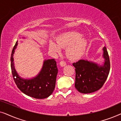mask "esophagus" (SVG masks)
I'll return each instance as SVG.
<instances>
[{
  "label": "esophagus",
  "instance_id": "1",
  "mask_svg": "<svg viewBox=\"0 0 121 121\" xmlns=\"http://www.w3.org/2000/svg\"><path fill=\"white\" fill-rule=\"evenodd\" d=\"M66 64H67V63H66L65 62H64V61H60V65L61 67H64V66L66 65Z\"/></svg>",
  "mask_w": 121,
  "mask_h": 121
}]
</instances>
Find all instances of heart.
Segmentation results:
<instances>
[{
    "label": "heart",
    "instance_id": "heart-1",
    "mask_svg": "<svg viewBox=\"0 0 121 121\" xmlns=\"http://www.w3.org/2000/svg\"><path fill=\"white\" fill-rule=\"evenodd\" d=\"M82 36V34L75 31L63 33L56 38V43L49 42V50L59 53L60 48H65L67 57L72 60H78L84 55L88 43L87 39Z\"/></svg>",
    "mask_w": 121,
    "mask_h": 121
}]
</instances>
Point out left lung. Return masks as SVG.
<instances>
[{"mask_svg":"<svg viewBox=\"0 0 121 121\" xmlns=\"http://www.w3.org/2000/svg\"><path fill=\"white\" fill-rule=\"evenodd\" d=\"M104 65L85 60H79L73 65L75 68V87L81 93L89 94L101 88L108 77L110 62L106 48H103Z\"/></svg>","mask_w":121,"mask_h":121,"instance_id":"obj_1","label":"left lung"}]
</instances>
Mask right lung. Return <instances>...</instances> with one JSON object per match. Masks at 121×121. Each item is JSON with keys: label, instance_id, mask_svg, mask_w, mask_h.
<instances>
[{"label": "right lung", "instance_id": "obj_1", "mask_svg": "<svg viewBox=\"0 0 121 121\" xmlns=\"http://www.w3.org/2000/svg\"><path fill=\"white\" fill-rule=\"evenodd\" d=\"M17 45V41L13 48L10 59L11 72L16 85L26 95L38 99L47 98L52 94L55 88L58 71L55 59L44 60L42 69L36 77L29 79L22 78L14 67L13 56Z\"/></svg>", "mask_w": 121, "mask_h": 121}]
</instances>
